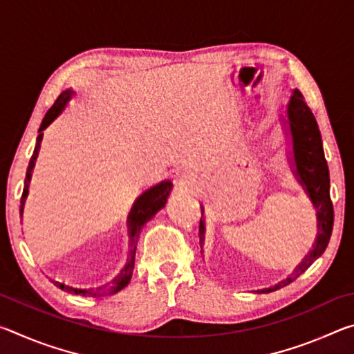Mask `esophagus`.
Segmentation results:
<instances>
[{
    "mask_svg": "<svg viewBox=\"0 0 354 354\" xmlns=\"http://www.w3.org/2000/svg\"><path fill=\"white\" fill-rule=\"evenodd\" d=\"M176 185H178L179 189H183V190H190L195 185V178L192 176V175H183L176 181Z\"/></svg>",
    "mask_w": 354,
    "mask_h": 354,
    "instance_id": "esophagus-1",
    "label": "esophagus"
}]
</instances>
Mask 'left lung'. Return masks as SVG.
Returning <instances> with one entry per match:
<instances>
[{"mask_svg":"<svg viewBox=\"0 0 354 354\" xmlns=\"http://www.w3.org/2000/svg\"><path fill=\"white\" fill-rule=\"evenodd\" d=\"M287 122H289L292 143H293V160H295V175L298 181L306 189L310 201L317 211V239L314 248L304 257L303 262L295 268L292 277L279 284L262 289L261 293L278 290L281 287L290 284L299 274L304 273L313 266V262L323 254L331 239L334 225V209L329 196V170L323 153L322 136L319 124L315 122L313 111L304 101L303 95L293 91L289 104H287ZM205 241V218H200V243Z\"/></svg>","mask_w":354,"mask_h":354,"instance_id":"8db88e82","label":"left lung"}]
</instances>
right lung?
<instances>
[{
	"label": "right lung",
	"instance_id": "1",
	"mask_svg": "<svg viewBox=\"0 0 354 354\" xmlns=\"http://www.w3.org/2000/svg\"><path fill=\"white\" fill-rule=\"evenodd\" d=\"M71 91H65L61 95H59L57 100L55 101V104L50 107V111L45 113L44 120H41V124L39 128V136H37V143H35L34 153L31 156V160H29L28 170H26V179H25V187H23V195H21V206H20V212L23 214V206H25L26 196H28V187H29V181H31V175H32V169L35 165V159H37L39 151H40V143H41V137H44V129L50 124L53 120H55L59 113L62 112L65 104L68 103V100L71 97ZM173 187L171 181H164L158 185H154L147 192L139 196L136 200L133 209H131L129 217H128V223H129V256H128V262L122 272H120L118 277L113 278L111 283H107L104 286H100L97 289H77V287H71L62 283H55L57 287H61L62 290L70 292V293H76V295H82V297H106V295H113V293L120 292L124 289L129 284L131 277H133V270H134V261H136V248H137V241H139L140 231L143 225L147 223L148 220H151L154 217V214L162 209L167 203V196H169L170 190Z\"/></svg>",
	"mask_w": 354,
	"mask_h": 354
}]
</instances>
